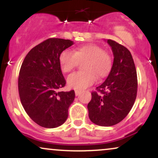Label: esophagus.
Segmentation results:
<instances>
[{"mask_svg": "<svg viewBox=\"0 0 158 158\" xmlns=\"http://www.w3.org/2000/svg\"><path fill=\"white\" fill-rule=\"evenodd\" d=\"M80 93H81L80 90H75V94H76V96H79V94H80Z\"/></svg>", "mask_w": 158, "mask_h": 158, "instance_id": "1", "label": "esophagus"}]
</instances>
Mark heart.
Here are the masks:
<instances>
[{
    "mask_svg": "<svg viewBox=\"0 0 158 158\" xmlns=\"http://www.w3.org/2000/svg\"><path fill=\"white\" fill-rule=\"evenodd\" d=\"M83 64L84 71L75 73L68 78L69 88L82 90L90 86L99 79L108 76L112 67L110 54L97 44H88L79 47L73 50H65L59 56V64L63 73H68Z\"/></svg>",
    "mask_w": 158,
    "mask_h": 158,
    "instance_id": "obj_1",
    "label": "heart"
}]
</instances>
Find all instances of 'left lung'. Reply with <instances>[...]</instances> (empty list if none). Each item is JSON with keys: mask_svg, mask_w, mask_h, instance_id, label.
Wrapping results in <instances>:
<instances>
[{"mask_svg": "<svg viewBox=\"0 0 158 158\" xmlns=\"http://www.w3.org/2000/svg\"><path fill=\"white\" fill-rule=\"evenodd\" d=\"M114 53V63L108 77L91 93L88 104L91 122L101 126L117 124L128 115L137 93V71L129 50L108 39Z\"/></svg>", "mask_w": 158, "mask_h": 158, "instance_id": "left-lung-1", "label": "left lung"}]
</instances>
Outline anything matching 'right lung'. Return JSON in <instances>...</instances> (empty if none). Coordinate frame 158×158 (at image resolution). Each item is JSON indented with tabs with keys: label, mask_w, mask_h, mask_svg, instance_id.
I'll return each instance as SVG.
<instances>
[{
	"label": "right lung",
	"mask_w": 158,
	"mask_h": 158,
	"mask_svg": "<svg viewBox=\"0 0 158 158\" xmlns=\"http://www.w3.org/2000/svg\"><path fill=\"white\" fill-rule=\"evenodd\" d=\"M73 42L51 38L27 53L19 72V93L29 117L40 126L53 128L62 125L75 98L73 90L58 92L65 86L59 56Z\"/></svg>",
	"instance_id": "right-lung-1"
}]
</instances>
